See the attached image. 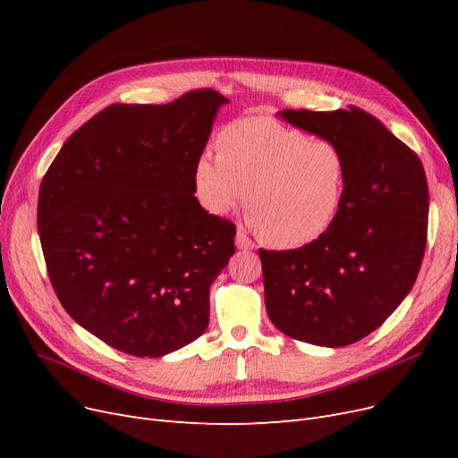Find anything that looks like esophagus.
I'll list each match as a JSON object with an SVG mask.
<instances>
[{
    "label": "esophagus",
    "mask_w": 458,
    "mask_h": 458,
    "mask_svg": "<svg viewBox=\"0 0 458 458\" xmlns=\"http://www.w3.org/2000/svg\"><path fill=\"white\" fill-rule=\"evenodd\" d=\"M235 247L242 249V250H252L256 245H254L252 239L247 235V232L239 228L237 233H235Z\"/></svg>",
    "instance_id": "1"
}]
</instances>
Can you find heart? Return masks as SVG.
I'll return each mask as SVG.
<instances>
[{
  "mask_svg": "<svg viewBox=\"0 0 458 458\" xmlns=\"http://www.w3.org/2000/svg\"><path fill=\"white\" fill-rule=\"evenodd\" d=\"M216 147L219 156L202 152L192 166L208 213L223 216L247 199L250 225L276 249L316 243L338 221L349 185L340 142L249 116L225 126Z\"/></svg>",
  "mask_w": 458,
  "mask_h": 458,
  "instance_id": "heart-1",
  "label": "heart"
}]
</instances>
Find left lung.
<instances>
[{
  "mask_svg": "<svg viewBox=\"0 0 458 458\" xmlns=\"http://www.w3.org/2000/svg\"><path fill=\"white\" fill-rule=\"evenodd\" d=\"M280 116L340 142L349 185L338 221L319 242L259 250L266 308L293 340L345 347L386 321L418 278L427 245L425 171L404 142L360 107L284 109Z\"/></svg>",
  "mask_w": 458,
  "mask_h": 458,
  "instance_id": "1",
  "label": "left lung"
}]
</instances>
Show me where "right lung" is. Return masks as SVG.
<instances>
[{
    "label": "right lung",
    "mask_w": 458,
    "mask_h": 458,
    "mask_svg": "<svg viewBox=\"0 0 458 458\" xmlns=\"http://www.w3.org/2000/svg\"><path fill=\"white\" fill-rule=\"evenodd\" d=\"M228 98L113 104L63 144L42 178L37 226L68 316L107 345L159 358L202 335L233 223L209 215L192 166Z\"/></svg>",
    "instance_id": "obj_1"
}]
</instances>
